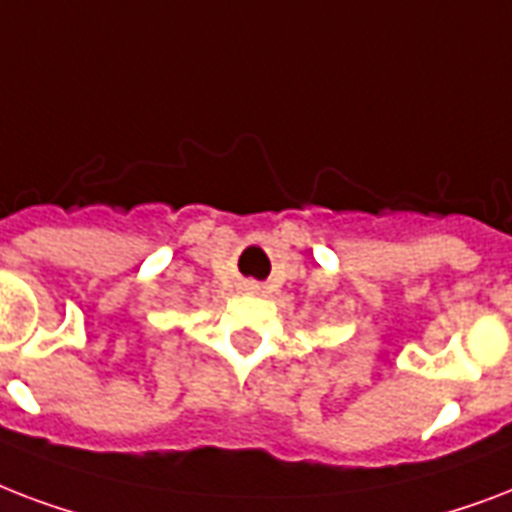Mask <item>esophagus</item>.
Segmentation results:
<instances>
[{
  "label": "esophagus",
  "instance_id": "esophagus-1",
  "mask_svg": "<svg viewBox=\"0 0 512 512\" xmlns=\"http://www.w3.org/2000/svg\"><path fill=\"white\" fill-rule=\"evenodd\" d=\"M243 291H259V285H256V283H243Z\"/></svg>",
  "mask_w": 512,
  "mask_h": 512
}]
</instances>
